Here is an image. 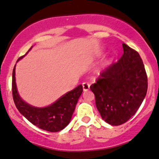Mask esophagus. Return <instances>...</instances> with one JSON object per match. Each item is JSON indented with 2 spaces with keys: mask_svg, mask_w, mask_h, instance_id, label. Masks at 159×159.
Returning a JSON list of instances; mask_svg holds the SVG:
<instances>
[{
  "mask_svg": "<svg viewBox=\"0 0 159 159\" xmlns=\"http://www.w3.org/2000/svg\"><path fill=\"white\" fill-rule=\"evenodd\" d=\"M82 86H83V91H88V90L90 89V84H88V83H83L82 84Z\"/></svg>",
  "mask_w": 159,
  "mask_h": 159,
  "instance_id": "34e87169",
  "label": "esophagus"
}]
</instances>
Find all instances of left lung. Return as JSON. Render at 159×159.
Segmentation results:
<instances>
[{
    "label": "left lung",
    "mask_w": 159,
    "mask_h": 159,
    "mask_svg": "<svg viewBox=\"0 0 159 159\" xmlns=\"http://www.w3.org/2000/svg\"><path fill=\"white\" fill-rule=\"evenodd\" d=\"M123 54L119 61L101 73L91 86L102 119L112 126L128 121L145 99L148 80L139 54L123 43Z\"/></svg>",
    "instance_id": "8db88e82"
}]
</instances>
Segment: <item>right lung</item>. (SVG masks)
Segmentation results:
<instances>
[{
	"mask_svg": "<svg viewBox=\"0 0 159 159\" xmlns=\"http://www.w3.org/2000/svg\"><path fill=\"white\" fill-rule=\"evenodd\" d=\"M32 48L33 46L16 62L24 57ZM15 69L16 65L13 70L12 93L13 101L20 113L33 125L46 131L58 132L66 128L71 121L75 107L82 93V85H78L72 91L65 93L49 106L37 107L26 103L20 96L16 88Z\"/></svg>",
	"mask_w": 159,
	"mask_h": 159,
	"instance_id": "add662e5",
	"label": "right lung"
}]
</instances>
